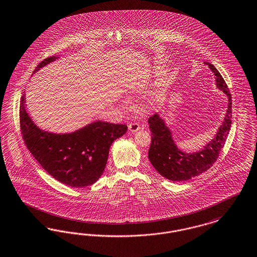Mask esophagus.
Instances as JSON below:
<instances>
[{"mask_svg":"<svg viewBox=\"0 0 257 257\" xmlns=\"http://www.w3.org/2000/svg\"><path fill=\"white\" fill-rule=\"evenodd\" d=\"M128 128H129V131L132 132V133H136L137 131H139L141 129V125L139 122H131V123L128 125Z\"/></svg>","mask_w":257,"mask_h":257,"instance_id":"1","label":"esophagus"}]
</instances>
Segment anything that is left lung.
Wrapping results in <instances>:
<instances>
[{
  "instance_id": "obj_1",
  "label": "left lung",
  "mask_w": 257,
  "mask_h": 257,
  "mask_svg": "<svg viewBox=\"0 0 257 257\" xmlns=\"http://www.w3.org/2000/svg\"><path fill=\"white\" fill-rule=\"evenodd\" d=\"M205 64L215 75L217 88L225 92L228 98L226 116L213 140L200 151L185 153L177 147L171 130L166 126L165 119L160 114L155 113L148 119L151 131V144L148 151L149 161L160 174L173 182L190 180L209 169L217 161L230 130L232 113L230 92L215 67L208 62H205Z\"/></svg>"
}]
</instances>
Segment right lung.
<instances>
[{
  "instance_id": "1",
  "label": "right lung",
  "mask_w": 257,
  "mask_h": 257,
  "mask_svg": "<svg viewBox=\"0 0 257 257\" xmlns=\"http://www.w3.org/2000/svg\"><path fill=\"white\" fill-rule=\"evenodd\" d=\"M58 59L51 56L36 67L34 72ZM25 95L20 101V127L23 140L42 167L62 184L82 187L95 183L107 164L109 149L127 131L125 124L94 121L69 134L41 130L26 110Z\"/></svg>"
}]
</instances>
